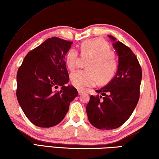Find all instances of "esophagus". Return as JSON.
I'll return each instance as SVG.
<instances>
[{
  "mask_svg": "<svg viewBox=\"0 0 159 159\" xmlns=\"http://www.w3.org/2000/svg\"><path fill=\"white\" fill-rule=\"evenodd\" d=\"M78 92H79V95H83V94H84V93H85V91H83V90H78Z\"/></svg>",
  "mask_w": 159,
  "mask_h": 159,
  "instance_id": "1",
  "label": "esophagus"
}]
</instances>
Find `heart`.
Here are the masks:
<instances>
[{
	"instance_id": "1",
	"label": "heart",
	"mask_w": 159,
	"mask_h": 159,
	"mask_svg": "<svg viewBox=\"0 0 159 159\" xmlns=\"http://www.w3.org/2000/svg\"><path fill=\"white\" fill-rule=\"evenodd\" d=\"M83 54L93 57L88 68L90 70H79L70 76L71 84L79 90L92 87L98 79L102 83H107L114 79L118 70V64L111 45L105 40L97 38L86 40L80 44ZM79 54L74 49L69 50L65 63L67 69L73 71L77 65Z\"/></svg>"
}]
</instances>
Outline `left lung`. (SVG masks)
Listing matches in <instances>:
<instances>
[{
	"label": "left lung",
	"instance_id": "1",
	"mask_svg": "<svg viewBox=\"0 0 159 159\" xmlns=\"http://www.w3.org/2000/svg\"><path fill=\"white\" fill-rule=\"evenodd\" d=\"M109 37L114 41L113 46L118 55L116 74L96 90L102 95H91L86 106L90 123L99 130H113L128 120L139 101L142 76L140 64L130 48Z\"/></svg>",
	"mask_w": 159,
	"mask_h": 159
}]
</instances>
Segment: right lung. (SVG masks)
I'll use <instances>...</instances> for the list:
<instances>
[{
  "label": "right lung",
  "instance_id": "add662e5",
  "mask_svg": "<svg viewBox=\"0 0 159 159\" xmlns=\"http://www.w3.org/2000/svg\"><path fill=\"white\" fill-rule=\"evenodd\" d=\"M73 42L52 37L30 51L17 74V98L24 113L34 125L50 128L57 125L69 111L77 90L69 80L65 55ZM61 86L57 92L54 88Z\"/></svg>",
  "mask_w": 159,
  "mask_h": 159
}]
</instances>
